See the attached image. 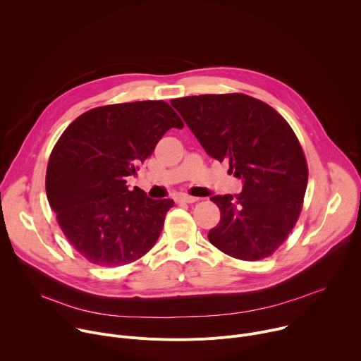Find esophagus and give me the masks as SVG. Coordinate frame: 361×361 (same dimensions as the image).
<instances>
[{
  "label": "esophagus",
  "instance_id": "esophagus-1",
  "mask_svg": "<svg viewBox=\"0 0 361 361\" xmlns=\"http://www.w3.org/2000/svg\"><path fill=\"white\" fill-rule=\"evenodd\" d=\"M178 201H180V202H185V204H191V202L198 201V197H192V195H180V197H178Z\"/></svg>",
  "mask_w": 361,
  "mask_h": 361
}]
</instances>
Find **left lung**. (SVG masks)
Wrapping results in <instances>:
<instances>
[{"instance_id":"1","label":"left lung","mask_w":361,"mask_h":361,"mask_svg":"<svg viewBox=\"0 0 361 361\" xmlns=\"http://www.w3.org/2000/svg\"><path fill=\"white\" fill-rule=\"evenodd\" d=\"M210 157L228 161L243 191L213 195L221 212L209 240L238 260L271 255L293 230L308 170L288 123L266 102L245 94H204L171 99Z\"/></svg>"}]
</instances>
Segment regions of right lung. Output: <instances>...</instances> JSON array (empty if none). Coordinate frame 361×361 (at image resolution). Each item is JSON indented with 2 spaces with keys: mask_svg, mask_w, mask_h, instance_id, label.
Returning a JSON list of instances; mask_svg holds the SVG:
<instances>
[{
  "mask_svg": "<svg viewBox=\"0 0 361 361\" xmlns=\"http://www.w3.org/2000/svg\"><path fill=\"white\" fill-rule=\"evenodd\" d=\"M164 101L92 109L74 120L49 156L45 190L73 247L97 266L118 267L142 257L159 240L170 198L152 200L127 177L170 128H183Z\"/></svg>",
  "mask_w": 361,
  "mask_h": 361,
  "instance_id": "add662e5",
  "label": "right lung"
}]
</instances>
